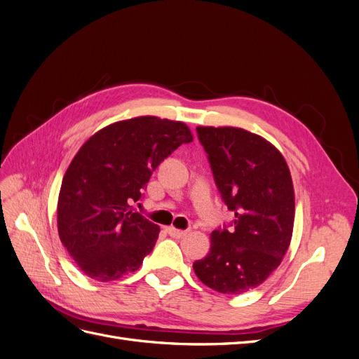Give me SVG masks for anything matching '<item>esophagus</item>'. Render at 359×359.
Returning a JSON list of instances; mask_svg holds the SVG:
<instances>
[{"instance_id": "esophagus-1", "label": "esophagus", "mask_w": 359, "mask_h": 359, "mask_svg": "<svg viewBox=\"0 0 359 359\" xmlns=\"http://www.w3.org/2000/svg\"><path fill=\"white\" fill-rule=\"evenodd\" d=\"M168 233H169L170 236H173V238H182V236H186V235L189 233V231H182V229H177V227H173V226H170V227H168Z\"/></svg>"}]
</instances>
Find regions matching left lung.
<instances>
[{"instance_id":"left-lung-1","label":"left lung","mask_w":359,"mask_h":359,"mask_svg":"<svg viewBox=\"0 0 359 359\" xmlns=\"http://www.w3.org/2000/svg\"><path fill=\"white\" fill-rule=\"evenodd\" d=\"M217 187L235 211L232 231L211 233L210 253L193 264L203 285L240 295L255 289L283 260L295 220V191L280 151L238 127L199 126Z\"/></svg>"}]
</instances>
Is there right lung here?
<instances>
[{
    "label": "right lung",
    "instance_id": "right-lung-1",
    "mask_svg": "<svg viewBox=\"0 0 359 359\" xmlns=\"http://www.w3.org/2000/svg\"><path fill=\"white\" fill-rule=\"evenodd\" d=\"M191 140L184 123L145 115L106 126L79 148L61 182L57 223L85 276L118 280L153 252L160 227L130 202L140 199L160 163Z\"/></svg>",
    "mask_w": 359,
    "mask_h": 359
}]
</instances>
